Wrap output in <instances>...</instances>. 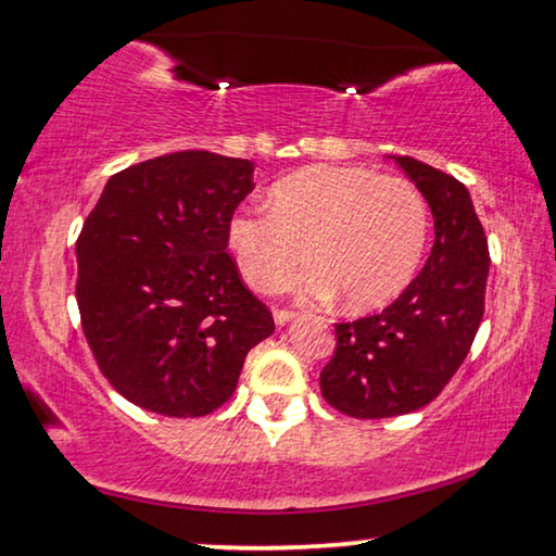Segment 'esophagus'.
Listing matches in <instances>:
<instances>
[{"label":"esophagus","instance_id":"esophagus-1","mask_svg":"<svg viewBox=\"0 0 556 556\" xmlns=\"http://www.w3.org/2000/svg\"><path fill=\"white\" fill-rule=\"evenodd\" d=\"M295 315L298 313L293 311H280V307H276V311H273V320H276V326H288L290 320H295Z\"/></svg>","mask_w":556,"mask_h":556}]
</instances>
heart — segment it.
Returning a JSON list of instances; mask_svg holds the SVG:
<instances>
[{"instance_id": "b5f03b06", "label": "heart", "mask_w": 556, "mask_h": 556, "mask_svg": "<svg viewBox=\"0 0 556 556\" xmlns=\"http://www.w3.org/2000/svg\"><path fill=\"white\" fill-rule=\"evenodd\" d=\"M270 211H241L228 245L245 283L258 293L295 286L313 263L307 293L340 295L363 313L403 293L420 266L430 208L403 176L367 166H307L270 189Z\"/></svg>"}]
</instances>
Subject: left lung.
I'll use <instances>...</instances> for the list:
<instances>
[{
	"instance_id": "obj_1",
	"label": "left lung",
	"mask_w": 556,
	"mask_h": 556,
	"mask_svg": "<svg viewBox=\"0 0 556 556\" xmlns=\"http://www.w3.org/2000/svg\"><path fill=\"white\" fill-rule=\"evenodd\" d=\"M392 159L422 191L434 243L395 303L336 326L320 392L328 405L361 420L407 415L440 395L472 348L490 273L486 238L465 184L417 159Z\"/></svg>"
}]
</instances>
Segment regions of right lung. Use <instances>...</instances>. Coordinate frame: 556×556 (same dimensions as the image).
Listing matches in <instances>:
<instances>
[{"label":"right lung","mask_w":556,"mask_h":556,"mask_svg":"<svg viewBox=\"0 0 556 556\" xmlns=\"http://www.w3.org/2000/svg\"><path fill=\"white\" fill-rule=\"evenodd\" d=\"M253 161L178 151L118 170L76 241V303L99 370L149 413L201 417L233 395L276 326L226 253Z\"/></svg>","instance_id":"right-lung-1"}]
</instances>
